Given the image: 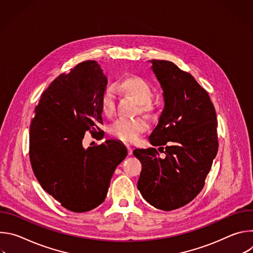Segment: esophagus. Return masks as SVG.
I'll return each mask as SVG.
<instances>
[{
	"label": "esophagus",
	"mask_w": 253,
	"mask_h": 253,
	"mask_svg": "<svg viewBox=\"0 0 253 253\" xmlns=\"http://www.w3.org/2000/svg\"><path fill=\"white\" fill-rule=\"evenodd\" d=\"M127 150H128V154L132 155L133 154V148L130 145H127Z\"/></svg>",
	"instance_id": "1"
}]
</instances>
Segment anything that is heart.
<instances>
[{
  "label": "heart",
  "mask_w": 253,
  "mask_h": 253,
  "mask_svg": "<svg viewBox=\"0 0 253 253\" xmlns=\"http://www.w3.org/2000/svg\"><path fill=\"white\" fill-rule=\"evenodd\" d=\"M119 88L140 104V110L142 112L149 113L152 110V105L149 102L152 97V89L143 78L138 76L127 77L121 81ZM100 108L102 114L106 117H111L114 114L115 97L111 89H106L102 94ZM146 122L141 118H120L111 125L109 132L114 138L120 141L134 142L142 132L146 130Z\"/></svg>",
  "instance_id": "1"
}]
</instances>
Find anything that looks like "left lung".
I'll use <instances>...</instances> for the list:
<instances>
[{"label":"left lung","mask_w":253,"mask_h":253,"mask_svg":"<svg viewBox=\"0 0 253 253\" xmlns=\"http://www.w3.org/2000/svg\"><path fill=\"white\" fill-rule=\"evenodd\" d=\"M163 90L164 109L149 136L155 148L135 149L142 170L137 188L155 208L170 211L192 201L202 190L217 154V121L208 93L174 63L151 60ZM159 150V148H158Z\"/></svg>","instance_id":"8db88e82"}]
</instances>
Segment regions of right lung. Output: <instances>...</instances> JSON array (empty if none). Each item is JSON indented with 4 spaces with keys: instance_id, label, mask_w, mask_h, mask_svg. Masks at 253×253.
Returning <instances> with one entry per match:
<instances>
[{
    "instance_id": "1",
    "label": "right lung",
    "mask_w": 253,
    "mask_h": 253,
    "mask_svg": "<svg viewBox=\"0 0 253 253\" xmlns=\"http://www.w3.org/2000/svg\"><path fill=\"white\" fill-rule=\"evenodd\" d=\"M107 82L96 61L78 64L44 91L30 126V160L36 178L73 212L92 210L105 200L116 167L127 156L117 140L87 149L82 144L86 131L100 133V100Z\"/></svg>"
}]
</instances>
